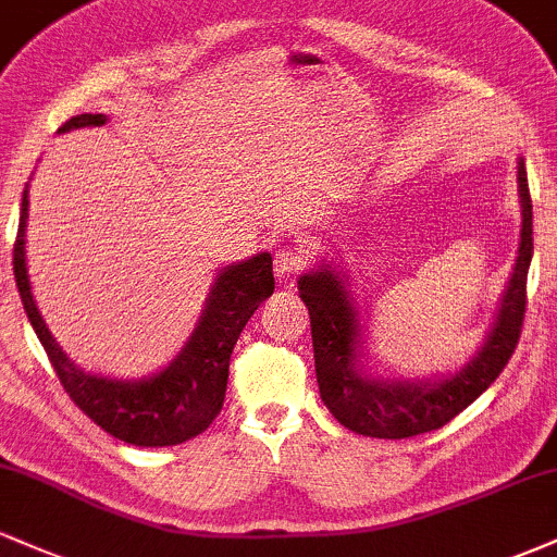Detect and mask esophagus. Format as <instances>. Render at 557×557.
I'll list each match as a JSON object with an SVG mask.
<instances>
[{
	"instance_id": "34e87169",
	"label": "esophagus",
	"mask_w": 557,
	"mask_h": 557,
	"mask_svg": "<svg viewBox=\"0 0 557 557\" xmlns=\"http://www.w3.org/2000/svg\"><path fill=\"white\" fill-rule=\"evenodd\" d=\"M304 264H306L304 248H296V246L283 248V251L274 257V277H277L280 283H290V280L304 270Z\"/></svg>"
}]
</instances>
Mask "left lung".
I'll return each instance as SVG.
<instances>
[{"mask_svg": "<svg viewBox=\"0 0 557 557\" xmlns=\"http://www.w3.org/2000/svg\"><path fill=\"white\" fill-rule=\"evenodd\" d=\"M521 203L519 257L505 285L497 314L476 354L456 372L393 376L374 372L363 345L361 306L350 290V274L322 259L298 277L300 300L309 309L319 395L330 413L363 437L406 440L440 430L487 389L519 343L527 309V274L532 264V198L523 157L516 162Z\"/></svg>", "mask_w": 557, "mask_h": 557, "instance_id": "obj_1", "label": "left lung"}]
</instances>
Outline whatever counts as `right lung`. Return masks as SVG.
Wrapping results in <instances>:
<instances>
[{"mask_svg":"<svg viewBox=\"0 0 557 557\" xmlns=\"http://www.w3.org/2000/svg\"><path fill=\"white\" fill-rule=\"evenodd\" d=\"M104 123L107 114H78L70 117L57 133L101 127ZM25 222H28V183L23 190L12 270L28 322L34 324L38 341L75 406L112 437L136 447L181 445L207 430L225 403L230 356L235 343L261 300L274 293L270 253L261 251L257 257L216 270L194 332L168 367L140 380H117V376L81 369L67 359L49 332L30 290L28 264H25Z\"/></svg>","mask_w":557,"mask_h":557,"instance_id":"obj_1","label":"right lung"}]
</instances>
